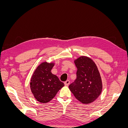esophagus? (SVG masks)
<instances>
[{
	"instance_id": "obj_1",
	"label": "esophagus",
	"mask_w": 128,
	"mask_h": 128,
	"mask_svg": "<svg viewBox=\"0 0 128 128\" xmlns=\"http://www.w3.org/2000/svg\"><path fill=\"white\" fill-rule=\"evenodd\" d=\"M64 85L65 86H68V85L70 84V81H69V80H67L66 81V82H64Z\"/></svg>"
}]
</instances>
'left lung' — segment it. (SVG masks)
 <instances>
[{
    "mask_svg": "<svg viewBox=\"0 0 128 128\" xmlns=\"http://www.w3.org/2000/svg\"><path fill=\"white\" fill-rule=\"evenodd\" d=\"M77 68L76 79L69 85V88L80 102H94L100 95L102 83L98 69L90 58L81 56L74 60Z\"/></svg>",
    "mask_w": 128,
    "mask_h": 128,
    "instance_id": "8db88e82",
    "label": "left lung"
}]
</instances>
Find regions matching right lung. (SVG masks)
I'll list each match as a JSON object with an SVG mask.
<instances>
[{
    "label": "right lung",
    "instance_id": "right-lung-1",
    "mask_svg": "<svg viewBox=\"0 0 128 128\" xmlns=\"http://www.w3.org/2000/svg\"><path fill=\"white\" fill-rule=\"evenodd\" d=\"M54 66V62H42L35 69L31 78V91L34 98L41 103L51 101L64 86V83L51 72Z\"/></svg>",
    "mask_w": 128,
    "mask_h": 128
}]
</instances>
